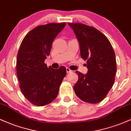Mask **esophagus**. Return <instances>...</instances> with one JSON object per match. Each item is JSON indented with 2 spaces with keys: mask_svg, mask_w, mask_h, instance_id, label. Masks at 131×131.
Listing matches in <instances>:
<instances>
[{
  "mask_svg": "<svg viewBox=\"0 0 131 131\" xmlns=\"http://www.w3.org/2000/svg\"><path fill=\"white\" fill-rule=\"evenodd\" d=\"M66 70H67V72L68 73H70V72H71V71H72V70H71V69L70 68H68V67H67V68H66Z\"/></svg>",
  "mask_w": 131,
  "mask_h": 131,
  "instance_id": "1",
  "label": "esophagus"
}]
</instances>
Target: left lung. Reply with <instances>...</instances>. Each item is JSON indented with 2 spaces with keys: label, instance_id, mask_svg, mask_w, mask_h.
Returning a JSON list of instances; mask_svg holds the SVG:
<instances>
[{
  "label": "left lung",
  "instance_id": "1",
  "mask_svg": "<svg viewBox=\"0 0 131 131\" xmlns=\"http://www.w3.org/2000/svg\"><path fill=\"white\" fill-rule=\"evenodd\" d=\"M77 37L81 56L87 60L88 73L76 71L78 81L75 94L81 100L97 103L105 99L115 82L116 71L115 53L110 42L93 27L82 23H68Z\"/></svg>",
  "mask_w": 131,
  "mask_h": 131
}]
</instances>
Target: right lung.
Returning a JSON list of instances; mask_svg holds the SVG:
<instances>
[{"instance_id": "1", "label": "right lung", "mask_w": 131, "mask_h": 131, "mask_svg": "<svg viewBox=\"0 0 131 131\" xmlns=\"http://www.w3.org/2000/svg\"><path fill=\"white\" fill-rule=\"evenodd\" d=\"M67 23H49L37 26L26 34L18 52L16 72L23 94L33 105L44 106L58 94L67 71L47 67L44 63L50 55L55 37Z\"/></svg>"}]
</instances>
